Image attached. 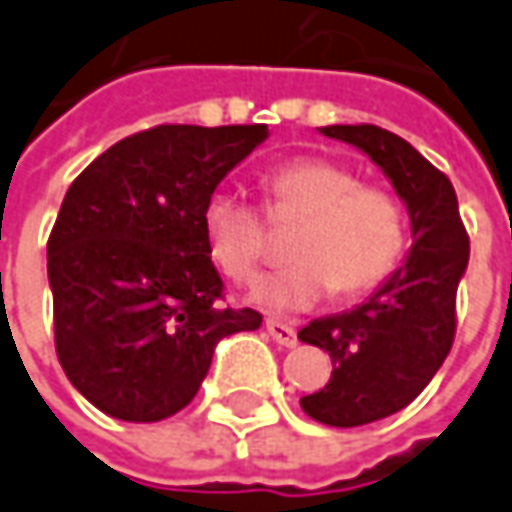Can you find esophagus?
I'll return each instance as SVG.
<instances>
[{
  "instance_id": "esophagus-1",
  "label": "esophagus",
  "mask_w": 512,
  "mask_h": 512,
  "mask_svg": "<svg viewBox=\"0 0 512 512\" xmlns=\"http://www.w3.org/2000/svg\"><path fill=\"white\" fill-rule=\"evenodd\" d=\"M267 332H270V338L279 346H287V349L298 346L296 327L287 324V321H281V318H267Z\"/></svg>"
}]
</instances>
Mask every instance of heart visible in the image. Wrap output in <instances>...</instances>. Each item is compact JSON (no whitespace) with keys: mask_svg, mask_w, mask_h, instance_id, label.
Listing matches in <instances>:
<instances>
[{"mask_svg":"<svg viewBox=\"0 0 512 512\" xmlns=\"http://www.w3.org/2000/svg\"><path fill=\"white\" fill-rule=\"evenodd\" d=\"M273 216H307L293 239L298 262L259 284L256 298L273 310H307L335 287L363 296L389 279L403 259L408 219L389 188L366 185L358 171L327 157H296L267 174ZM208 253L228 279L259 276L267 250L264 211L239 188L222 185L202 205Z\"/></svg>","mask_w":512,"mask_h":512,"instance_id":"heart-1","label":"heart"}]
</instances>
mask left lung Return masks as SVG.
<instances>
[{
	"instance_id": "1",
	"label": "left lung",
	"mask_w": 512,
	"mask_h": 512,
	"mask_svg": "<svg viewBox=\"0 0 512 512\" xmlns=\"http://www.w3.org/2000/svg\"><path fill=\"white\" fill-rule=\"evenodd\" d=\"M375 160L406 200L411 239L406 264L366 304L318 318L298 332L327 349L332 377L301 397L318 423L355 428L406 408L437 375L456 335V287L468 267V231L451 180L411 143L372 123L321 126Z\"/></svg>"
}]
</instances>
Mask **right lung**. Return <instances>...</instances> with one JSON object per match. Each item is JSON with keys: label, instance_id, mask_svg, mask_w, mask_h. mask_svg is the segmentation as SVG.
Masks as SVG:
<instances>
[{"label": "right lung", "instance_id": "obj_1", "mask_svg": "<svg viewBox=\"0 0 512 512\" xmlns=\"http://www.w3.org/2000/svg\"><path fill=\"white\" fill-rule=\"evenodd\" d=\"M267 137L264 123H163L118 140L67 188L47 239L56 355L95 408L157 423L185 408L214 346L262 327L225 307L202 205Z\"/></svg>", "mask_w": 512, "mask_h": 512}]
</instances>
